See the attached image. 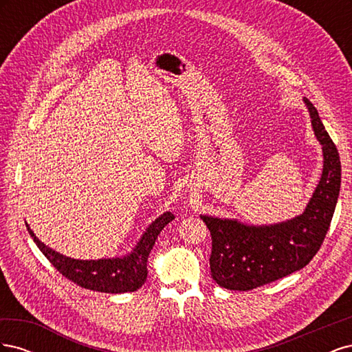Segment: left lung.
I'll return each instance as SVG.
<instances>
[{"mask_svg": "<svg viewBox=\"0 0 352 352\" xmlns=\"http://www.w3.org/2000/svg\"><path fill=\"white\" fill-rule=\"evenodd\" d=\"M305 107L323 151L320 180L300 216L273 225H247L238 219L201 214L212 239V279L230 291H250L301 270L320 250L340 189V160L314 105Z\"/></svg>", "mask_w": 352, "mask_h": 352, "instance_id": "obj_1", "label": "left lung"}]
</instances>
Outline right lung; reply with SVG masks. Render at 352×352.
<instances>
[{"label": "right lung", "mask_w": 352, "mask_h": 352, "mask_svg": "<svg viewBox=\"0 0 352 352\" xmlns=\"http://www.w3.org/2000/svg\"><path fill=\"white\" fill-rule=\"evenodd\" d=\"M173 219V212H163L145 229L131 252L122 255V257L98 260H78L63 255L41 242L28 223L26 228L41 252L69 280L78 283L85 289L105 294H123L135 292L145 283L148 274V255H150L160 232Z\"/></svg>", "instance_id": "add662e5"}]
</instances>
